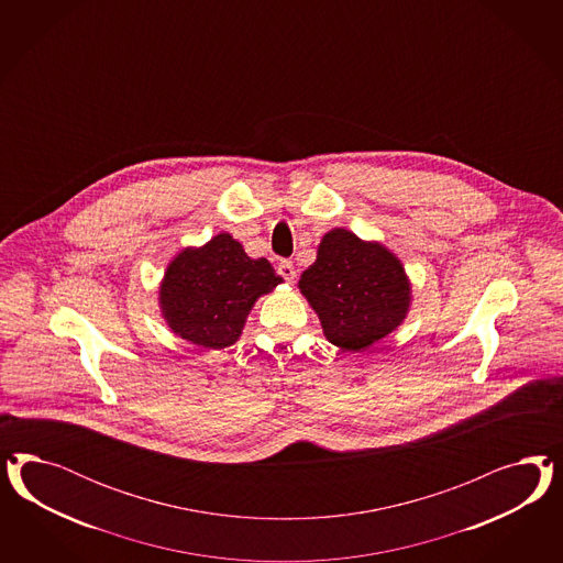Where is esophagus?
<instances>
[{"mask_svg":"<svg viewBox=\"0 0 563 563\" xmlns=\"http://www.w3.org/2000/svg\"><path fill=\"white\" fill-rule=\"evenodd\" d=\"M276 271H278V274H280L287 283H292V280H295V276H297V273H295V266H292V262H290V260H280Z\"/></svg>","mask_w":563,"mask_h":563,"instance_id":"34e87169","label":"esophagus"}]
</instances>
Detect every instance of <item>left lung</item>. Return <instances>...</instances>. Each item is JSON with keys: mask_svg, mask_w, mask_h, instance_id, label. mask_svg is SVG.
Returning <instances> with one entry per match:
<instances>
[{"mask_svg": "<svg viewBox=\"0 0 563 563\" xmlns=\"http://www.w3.org/2000/svg\"><path fill=\"white\" fill-rule=\"evenodd\" d=\"M299 289L318 311L325 339L346 351L384 339L409 309V280L400 262L344 229L324 235Z\"/></svg>", "mask_w": 563, "mask_h": 563, "instance_id": "8db88e82", "label": "left lung"}]
</instances>
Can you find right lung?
<instances>
[{
    "label": "right lung",
    "instance_id": "1",
    "mask_svg": "<svg viewBox=\"0 0 563 563\" xmlns=\"http://www.w3.org/2000/svg\"><path fill=\"white\" fill-rule=\"evenodd\" d=\"M280 280L266 257H247L235 239L221 233L170 262L161 285L163 316L181 339L224 349L238 341L257 297Z\"/></svg>",
    "mask_w": 563,
    "mask_h": 563
}]
</instances>
